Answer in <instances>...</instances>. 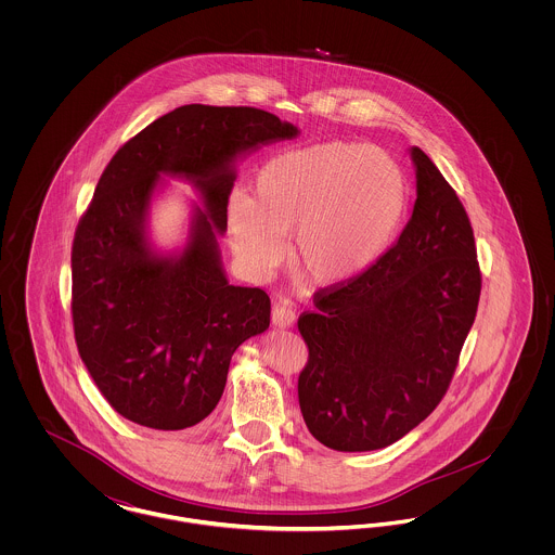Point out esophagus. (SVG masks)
<instances>
[{
  "mask_svg": "<svg viewBox=\"0 0 555 555\" xmlns=\"http://www.w3.org/2000/svg\"><path fill=\"white\" fill-rule=\"evenodd\" d=\"M272 324L279 328H291L295 324V312L287 301H279L272 308Z\"/></svg>",
  "mask_w": 555,
  "mask_h": 555,
  "instance_id": "esophagus-1",
  "label": "esophagus"
}]
</instances>
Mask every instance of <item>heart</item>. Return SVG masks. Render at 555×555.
Segmentation results:
<instances>
[{"mask_svg":"<svg viewBox=\"0 0 555 555\" xmlns=\"http://www.w3.org/2000/svg\"><path fill=\"white\" fill-rule=\"evenodd\" d=\"M410 206L405 172L387 152L328 141L268 159L254 197L235 191L227 231L245 270L258 279L285 258L318 287H344L393 247Z\"/></svg>","mask_w":555,"mask_h":555,"instance_id":"1","label":"heart"}]
</instances>
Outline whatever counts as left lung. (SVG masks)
I'll return each instance as SVG.
<instances>
[{
  "instance_id": "8db88e82",
  "label": "left lung",
  "mask_w": 555,
  "mask_h": 555,
  "mask_svg": "<svg viewBox=\"0 0 555 555\" xmlns=\"http://www.w3.org/2000/svg\"><path fill=\"white\" fill-rule=\"evenodd\" d=\"M412 218L366 274L318 291L297 326L310 349L297 393L326 448H387L439 405L475 322L480 270L455 191L421 147Z\"/></svg>"
}]
</instances>
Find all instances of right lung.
<instances>
[{
	"label": "right lung",
	"mask_w": 555,
	"mask_h": 555,
	"mask_svg": "<svg viewBox=\"0 0 555 555\" xmlns=\"http://www.w3.org/2000/svg\"><path fill=\"white\" fill-rule=\"evenodd\" d=\"M297 134L258 107L189 104L109 159L75 233L73 322L85 366L120 416L156 430L202 423L235 349L268 328V295L229 283L218 237L238 159ZM164 178L186 180L203 202L172 250L149 231Z\"/></svg>",
	"instance_id": "add662e5"
}]
</instances>
